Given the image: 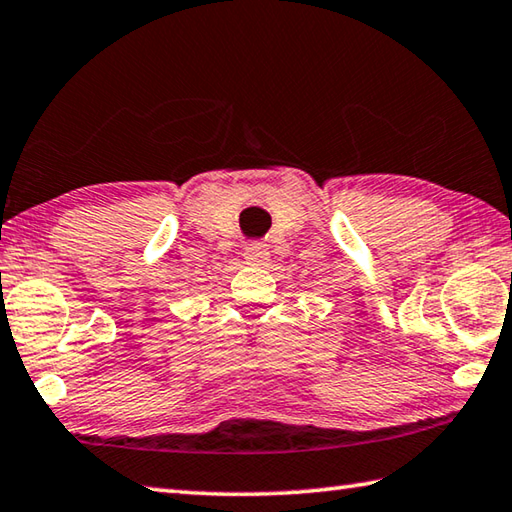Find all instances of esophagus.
<instances>
[{"label":"esophagus","mask_w":512,"mask_h":512,"mask_svg":"<svg viewBox=\"0 0 512 512\" xmlns=\"http://www.w3.org/2000/svg\"><path fill=\"white\" fill-rule=\"evenodd\" d=\"M267 258H269V252L263 243H254L245 247V260L249 265H263L267 263Z\"/></svg>","instance_id":"34e87169"}]
</instances>
